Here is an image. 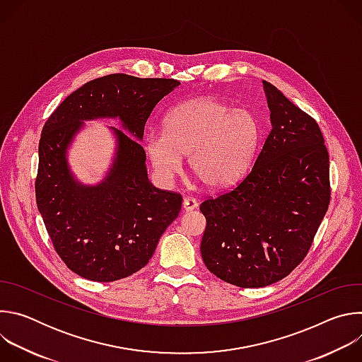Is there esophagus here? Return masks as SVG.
Segmentation results:
<instances>
[{"label":"esophagus","instance_id":"1","mask_svg":"<svg viewBox=\"0 0 362 362\" xmlns=\"http://www.w3.org/2000/svg\"><path fill=\"white\" fill-rule=\"evenodd\" d=\"M197 200L196 199H193V197H185L183 199V211L185 212H190V211H193V209H196L197 208Z\"/></svg>","mask_w":362,"mask_h":362}]
</instances>
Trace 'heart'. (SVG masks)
Listing matches in <instances>:
<instances>
[{
	"label": "heart",
	"instance_id": "heart-1",
	"mask_svg": "<svg viewBox=\"0 0 362 362\" xmlns=\"http://www.w3.org/2000/svg\"><path fill=\"white\" fill-rule=\"evenodd\" d=\"M259 141V124L243 109H230L215 98H192L175 106L163 132H148L143 146L160 179L170 180L187 156L190 173L206 187L223 189L249 169Z\"/></svg>",
	"mask_w": 362,
	"mask_h": 362
}]
</instances>
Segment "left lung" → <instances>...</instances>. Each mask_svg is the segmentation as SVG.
Here are the masks:
<instances>
[{"mask_svg":"<svg viewBox=\"0 0 362 362\" xmlns=\"http://www.w3.org/2000/svg\"><path fill=\"white\" fill-rule=\"evenodd\" d=\"M272 129L235 187L202 202L203 262L240 288L288 276L308 255L331 200L329 154L318 123L262 81Z\"/></svg>","mask_w":362,"mask_h":362,"instance_id":"1","label":"left lung"}]
</instances>
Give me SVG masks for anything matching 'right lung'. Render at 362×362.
Instances as JSON below:
<instances>
[{"label": "right lung", "mask_w": 362, "mask_h": 362, "mask_svg": "<svg viewBox=\"0 0 362 362\" xmlns=\"http://www.w3.org/2000/svg\"><path fill=\"white\" fill-rule=\"evenodd\" d=\"M179 84L175 78L129 74L98 77L71 93L45 122L38 144L37 206L57 255L81 278L113 282L146 267L177 218L182 194L148 182L144 148L117 129V153L105 180L80 185L66 159L74 134L83 120L119 117L143 139L154 106Z\"/></svg>", "instance_id": "obj_1"}]
</instances>
